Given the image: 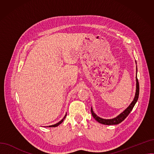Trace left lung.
Listing matches in <instances>:
<instances>
[{
    "mask_svg": "<svg viewBox=\"0 0 154 154\" xmlns=\"http://www.w3.org/2000/svg\"><path fill=\"white\" fill-rule=\"evenodd\" d=\"M136 62V61H135ZM139 84L138 79H137V77L136 75V92H135V95L134 97V99L132 103L130 104L129 106L123 112L121 113L120 114H119L118 116L112 119H104L99 117V116H97L95 113L94 112L92 108H91V113L93 117L98 122L104 124V125H117L120 124V122H122V121L128 116V115L130 114L132 110L133 109L135 104L137 102V100L139 99Z\"/></svg>",
    "mask_w": 154,
    "mask_h": 154,
    "instance_id": "obj_1",
    "label": "left lung"
}]
</instances>
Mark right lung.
Segmentation results:
<instances>
[{"instance_id":"right-lung-1","label":"right lung","mask_w":154,"mask_h":154,"mask_svg":"<svg viewBox=\"0 0 154 154\" xmlns=\"http://www.w3.org/2000/svg\"><path fill=\"white\" fill-rule=\"evenodd\" d=\"M66 116H67V113H66V116H64V117L60 121V122H59L58 123H57V124H54V125H49L48 126V127H57L58 125H59L60 124H62V122L63 121V120L65 119V118L66 117Z\"/></svg>"}]
</instances>
